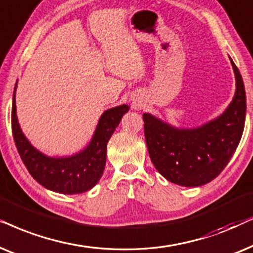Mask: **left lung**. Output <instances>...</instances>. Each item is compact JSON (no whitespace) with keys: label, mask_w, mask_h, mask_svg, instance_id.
I'll return each mask as SVG.
<instances>
[{"label":"left lung","mask_w":253,"mask_h":253,"mask_svg":"<svg viewBox=\"0 0 253 253\" xmlns=\"http://www.w3.org/2000/svg\"><path fill=\"white\" fill-rule=\"evenodd\" d=\"M236 91L224 112L194 128H178L143 113L144 136L156 170L171 183L194 187L210 183L229 163L243 134L247 97L240 70L230 58Z\"/></svg>","instance_id":"obj_1"}]
</instances>
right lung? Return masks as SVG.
Returning a JSON list of instances; mask_svg holds the SVG:
<instances>
[{"mask_svg":"<svg viewBox=\"0 0 253 253\" xmlns=\"http://www.w3.org/2000/svg\"><path fill=\"white\" fill-rule=\"evenodd\" d=\"M16 87L12 97L11 127L15 144L26 169L47 190L62 194H79L95 186L102 177L106 163V147L121 118L128 112L124 104L106 110L100 116L89 144L83 150L66 157L42 154L26 139L19 126L16 111Z\"/></svg>","mask_w":253,"mask_h":253,"instance_id":"add662e5","label":"right lung"}]
</instances>
